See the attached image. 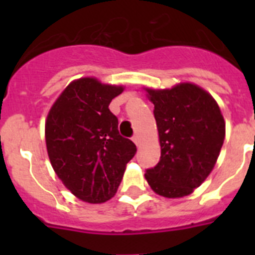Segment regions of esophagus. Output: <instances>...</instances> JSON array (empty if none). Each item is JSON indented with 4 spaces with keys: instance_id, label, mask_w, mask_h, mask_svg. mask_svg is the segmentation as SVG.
<instances>
[{
    "instance_id": "obj_1",
    "label": "esophagus",
    "mask_w": 255,
    "mask_h": 255,
    "mask_svg": "<svg viewBox=\"0 0 255 255\" xmlns=\"http://www.w3.org/2000/svg\"><path fill=\"white\" fill-rule=\"evenodd\" d=\"M132 141H134L135 144H136V145H139V143H140V138H139V135L138 134H135V135H132Z\"/></svg>"
}]
</instances>
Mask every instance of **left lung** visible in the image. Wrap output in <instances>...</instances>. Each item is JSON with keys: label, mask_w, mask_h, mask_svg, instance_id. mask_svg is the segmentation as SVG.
Here are the masks:
<instances>
[{"label": "left lung", "mask_w": 255, "mask_h": 255, "mask_svg": "<svg viewBox=\"0 0 255 255\" xmlns=\"http://www.w3.org/2000/svg\"><path fill=\"white\" fill-rule=\"evenodd\" d=\"M154 105L161 157L145 170L150 188L166 198H180L207 179L225 139V120L216 101L190 83L172 89H148Z\"/></svg>", "instance_id": "8db88e82"}]
</instances>
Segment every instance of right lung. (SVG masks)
Here are the masks:
<instances>
[{"label": "right lung", "mask_w": 255, "mask_h": 255, "mask_svg": "<svg viewBox=\"0 0 255 255\" xmlns=\"http://www.w3.org/2000/svg\"><path fill=\"white\" fill-rule=\"evenodd\" d=\"M123 87L94 78L73 82L62 92L46 121V144L52 167L79 199L103 203L116 194L126 163L136 153L119 132L110 103Z\"/></svg>", "instance_id": "1"}]
</instances>
